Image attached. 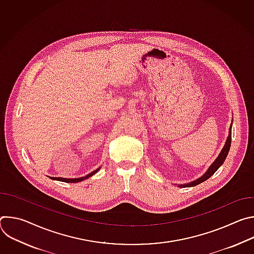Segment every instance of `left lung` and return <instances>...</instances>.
I'll return each mask as SVG.
<instances>
[{
    "mask_svg": "<svg viewBox=\"0 0 254 254\" xmlns=\"http://www.w3.org/2000/svg\"><path fill=\"white\" fill-rule=\"evenodd\" d=\"M231 127H232V124H231V126H230L229 135H228V137H227V140H226V142H225L224 148L222 149V151H221V153L219 154L218 158H217V159L214 161V163L209 167L208 171H207L201 178H199L198 180L193 181V182H191V183H189V184L180 185V187L187 188V187H194V186H197V185L201 184L202 182H204V181L208 180L217 170H218V169L221 167V165L224 163V161H225V159H226V157H227V155H228V153H229V150H230V146H231Z\"/></svg>",
    "mask_w": 254,
    "mask_h": 254,
    "instance_id": "obj_1",
    "label": "left lung"
}]
</instances>
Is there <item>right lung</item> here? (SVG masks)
<instances>
[{
  "label": "right lung",
  "mask_w": 254,
  "mask_h": 254,
  "mask_svg": "<svg viewBox=\"0 0 254 254\" xmlns=\"http://www.w3.org/2000/svg\"><path fill=\"white\" fill-rule=\"evenodd\" d=\"M99 169H96L95 171L91 172L90 174L86 175L85 177H81V178H75V179H65V178H54V177H50L52 180H57V181H62V182H65V183H77V182H80V181H83L89 177H91L92 175H94L95 173H97Z\"/></svg>",
  "instance_id": "add662e5"
}]
</instances>
